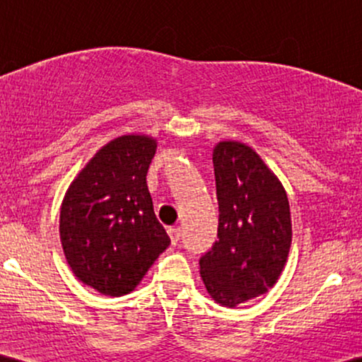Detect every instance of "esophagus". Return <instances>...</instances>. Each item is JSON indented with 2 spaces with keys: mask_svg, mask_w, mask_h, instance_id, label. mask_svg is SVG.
Instances as JSON below:
<instances>
[{
  "mask_svg": "<svg viewBox=\"0 0 362 362\" xmlns=\"http://www.w3.org/2000/svg\"><path fill=\"white\" fill-rule=\"evenodd\" d=\"M168 235H170V240H172V245H177L180 242V228H170Z\"/></svg>",
  "mask_w": 362,
  "mask_h": 362,
  "instance_id": "esophagus-1",
  "label": "esophagus"
}]
</instances>
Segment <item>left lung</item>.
<instances>
[{
  "label": "left lung",
  "instance_id": "obj_1",
  "mask_svg": "<svg viewBox=\"0 0 362 362\" xmlns=\"http://www.w3.org/2000/svg\"><path fill=\"white\" fill-rule=\"evenodd\" d=\"M213 163L218 240L199 265L211 298L235 308L279 279L293 236L289 201L279 178L247 144L221 141Z\"/></svg>",
  "mask_w": 362,
  "mask_h": 362
}]
</instances>
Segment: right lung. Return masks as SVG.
<instances>
[{
    "label": "right lung",
    "mask_w": 362,
    "mask_h": 362,
    "mask_svg": "<svg viewBox=\"0 0 362 362\" xmlns=\"http://www.w3.org/2000/svg\"><path fill=\"white\" fill-rule=\"evenodd\" d=\"M156 141L112 139L78 173L61 206L66 260L83 284L105 296L131 293L170 238L158 223L146 185Z\"/></svg>",
    "instance_id": "right-lung-1"
}]
</instances>
